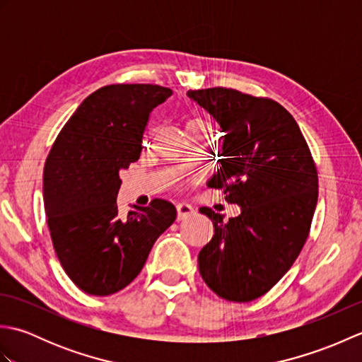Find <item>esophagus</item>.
Masks as SVG:
<instances>
[{
	"mask_svg": "<svg viewBox=\"0 0 362 362\" xmlns=\"http://www.w3.org/2000/svg\"><path fill=\"white\" fill-rule=\"evenodd\" d=\"M194 214V209L188 204H179L177 205V221H183Z\"/></svg>",
	"mask_w": 362,
	"mask_h": 362,
	"instance_id": "esophagus-1",
	"label": "esophagus"
}]
</instances>
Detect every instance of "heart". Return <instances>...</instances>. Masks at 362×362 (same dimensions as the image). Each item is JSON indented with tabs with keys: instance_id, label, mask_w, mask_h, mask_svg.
<instances>
[{
	"instance_id": "1",
	"label": "heart",
	"mask_w": 362,
	"mask_h": 362,
	"mask_svg": "<svg viewBox=\"0 0 362 362\" xmlns=\"http://www.w3.org/2000/svg\"><path fill=\"white\" fill-rule=\"evenodd\" d=\"M202 129H210V124L202 118H191L187 121V132L191 130H202Z\"/></svg>"
}]
</instances>
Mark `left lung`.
<instances>
[{"instance_id":"obj_1","label":"left lung","mask_w":362,"mask_h":362,"mask_svg":"<svg viewBox=\"0 0 362 362\" xmlns=\"http://www.w3.org/2000/svg\"><path fill=\"white\" fill-rule=\"evenodd\" d=\"M187 95L224 134L219 169L206 187L224 189L226 201L241 206L228 221L201 209L214 235L199 252V272L219 297L250 302L303 249L317 204V169L296 119L279 103L222 87Z\"/></svg>"}]
</instances>
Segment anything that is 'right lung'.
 <instances>
[{"label":"right lung","mask_w":362,"mask_h":362,"mask_svg":"<svg viewBox=\"0 0 362 362\" xmlns=\"http://www.w3.org/2000/svg\"><path fill=\"white\" fill-rule=\"evenodd\" d=\"M173 90L115 83L82 101L54 141L43 173V201L57 258L71 281L91 296L126 288L175 206L153 199L118 216L119 173L140 158L151 112Z\"/></svg>","instance_id":"right-lung-1"}]
</instances>
